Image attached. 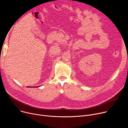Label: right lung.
<instances>
[{
    "label": "right lung",
    "mask_w": 128,
    "mask_h": 128,
    "mask_svg": "<svg viewBox=\"0 0 128 128\" xmlns=\"http://www.w3.org/2000/svg\"><path fill=\"white\" fill-rule=\"evenodd\" d=\"M36 87H37V86H36Z\"/></svg>",
    "instance_id": "right-lung-1"
}]
</instances>
